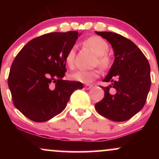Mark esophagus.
<instances>
[{
  "mask_svg": "<svg viewBox=\"0 0 159 159\" xmlns=\"http://www.w3.org/2000/svg\"><path fill=\"white\" fill-rule=\"evenodd\" d=\"M92 87H93V86L90 85V84H85L84 85V88L86 89V90H90V89Z\"/></svg>",
  "mask_w": 159,
  "mask_h": 159,
  "instance_id": "1",
  "label": "esophagus"
}]
</instances>
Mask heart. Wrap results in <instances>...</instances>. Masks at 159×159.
<instances>
[{"label": "heart", "instance_id": "obj_1", "mask_svg": "<svg viewBox=\"0 0 159 159\" xmlns=\"http://www.w3.org/2000/svg\"><path fill=\"white\" fill-rule=\"evenodd\" d=\"M86 46L90 48L97 55L95 65H98L101 68L106 69L109 68L111 63V57L107 54L109 45L102 38L97 36H93L87 38L84 42ZM66 64L70 69H74L75 63V48L72 47L67 52L65 57ZM99 76V71L98 69L85 71L79 70L71 74L69 78L73 81L81 83H90Z\"/></svg>", "mask_w": 159, "mask_h": 159}]
</instances>
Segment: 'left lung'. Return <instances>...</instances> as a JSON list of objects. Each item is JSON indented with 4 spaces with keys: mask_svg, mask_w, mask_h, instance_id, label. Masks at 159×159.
<instances>
[{
    "mask_svg": "<svg viewBox=\"0 0 159 159\" xmlns=\"http://www.w3.org/2000/svg\"><path fill=\"white\" fill-rule=\"evenodd\" d=\"M114 49L115 59L101 87L102 100L95 105L99 114L115 122L129 120L143 108L151 86L150 66L143 52L131 40L112 32H96ZM112 87L114 91L109 93Z\"/></svg>",
    "mask_w": 159,
    "mask_h": 159,
    "instance_id": "left-lung-1",
    "label": "left lung"
}]
</instances>
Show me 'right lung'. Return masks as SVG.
Instances as JSON below:
<instances>
[{
	"label": "right lung",
	"mask_w": 159,
	"mask_h": 159,
	"mask_svg": "<svg viewBox=\"0 0 159 159\" xmlns=\"http://www.w3.org/2000/svg\"><path fill=\"white\" fill-rule=\"evenodd\" d=\"M77 31L54 32L36 37L19 52L11 66L8 86L16 108L34 122L48 121L65 109L81 82L65 81V57Z\"/></svg>",
	"instance_id": "1"
}]
</instances>
